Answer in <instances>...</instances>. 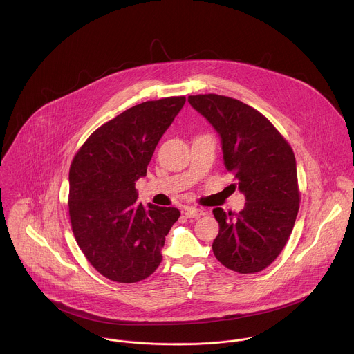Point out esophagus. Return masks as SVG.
Listing matches in <instances>:
<instances>
[{"label":"esophagus","mask_w":354,"mask_h":354,"mask_svg":"<svg viewBox=\"0 0 354 354\" xmlns=\"http://www.w3.org/2000/svg\"><path fill=\"white\" fill-rule=\"evenodd\" d=\"M185 215L187 218H200L201 215H204V211L196 207H186L185 208Z\"/></svg>","instance_id":"obj_1"}]
</instances>
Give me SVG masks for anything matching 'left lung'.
I'll return each instance as SVG.
<instances>
[{"mask_svg": "<svg viewBox=\"0 0 354 354\" xmlns=\"http://www.w3.org/2000/svg\"><path fill=\"white\" fill-rule=\"evenodd\" d=\"M187 100L221 135L226 171L247 200L239 214L212 211L219 223L214 254L233 272L258 273L281 254L299 211L294 151L262 113L237 99L208 93Z\"/></svg>", "mask_w": 354, "mask_h": 354, "instance_id": "obj_1", "label": "left lung"}]
</instances>
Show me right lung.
Returning <instances> with one entry per match:
<instances>
[{
	"label": "right lung",
	"mask_w": 354,
	"mask_h": 354,
	"mask_svg": "<svg viewBox=\"0 0 354 354\" xmlns=\"http://www.w3.org/2000/svg\"><path fill=\"white\" fill-rule=\"evenodd\" d=\"M186 102L185 96L136 104L99 127L74 156L68 215L88 262L115 283H138L162 261L165 236L179 219L172 207L136 203L154 149Z\"/></svg>",
	"instance_id": "add662e5"
}]
</instances>
